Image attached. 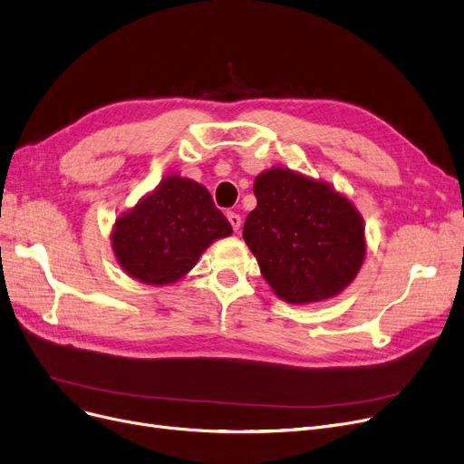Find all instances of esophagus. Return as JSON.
<instances>
[{"instance_id":"1","label":"esophagus","mask_w":464,"mask_h":464,"mask_svg":"<svg viewBox=\"0 0 464 464\" xmlns=\"http://www.w3.org/2000/svg\"><path fill=\"white\" fill-rule=\"evenodd\" d=\"M227 219H229V224L235 231L240 229V216L237 212H227Z\"/></svg>"}]
</instances>
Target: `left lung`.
I'll return each mask as SVG.
<instances>
[{"label":"left lung","instance_id":"left-lung-1","mask_svg":"<svg viewBox=\"0 0 464 464\" xmlns=\"http://www.w3.org/2000/svg\"><path fill=\"white\" fill-rule=\"evenodd\" d=\"M243 237L271 290L288 304L343 292L366 257L364 219L330 184L273 167L254 182Z\"/></svg>","mask_w":464,"mask_h":464}]
</instances>
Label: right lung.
<instances>
[{
  "label": "right lung",
  "mask_w": 464,
  "mask_h": 464,
  "mask_svg": "<svg viewBox=\"0 0 464 464\" xmlns=\"http://www.w3.org/2000/svg\"><path fill=\"white\" fill-rule=\"evenodd\" d=\"M231 233L210 191L172 174L115 219L111 248L129 276L163 286L188 275L214 240Z\"/></svg>",
  "instance_id": "add662e5"
}]
</instances>
